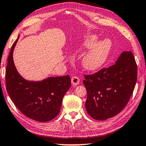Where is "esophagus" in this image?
Masks as SVG:
<instances>
[{"label":"esophagus","mask_w":146,"mask_h":146,"mask_svg":"<svg viewBox=\"0 0 146 146\" xmlns=\"http://www.w3.org/2000/svg\"><path fill=\"white\" fill-rule=\"evenodd\" d=\"M79 81H80V79H79L78 77H73L71 78V83L74 86L78 85L79 83Z\"/></svg>","instance_id":"34e87169"}]
</instances>
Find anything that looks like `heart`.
<instances>
[{"label":"heart","instance_id":"1","mask_svg":"<svg viewBox=\"0 0 146 146\" xmlns=\"http://www.w3.org/2000/svg\"><path fill=\"white\" fill-rule=\"evenodd\" d=\"M99 36L91 35L83 42V47L89 50L82 59V65L87 71H94L100 69L106 63L112 49L113 43L110 38H105L97 42Z\"/></svg>","mask_w":146,"mask_h":146}]
</instances>
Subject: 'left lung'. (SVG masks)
Instances as JSON below:
<instances>
[{
  "label": "left lung",
  "instance_id": "left-lung-1",
  "mask_svg": "<svg viewBox=\"0 0 146 146\" xmlns=\"http://www.w3.org/2000/svg\"><path fill=\"white\" fill-rule=\"evenodd\" d=\"M137 65L131 51H123L115 63L85 75V108L91 117L106 120L117 115L129 102L137 81Z\"/></svg>",
  "mask_w": 146,
  "mask_h": 146
}]
</instances>
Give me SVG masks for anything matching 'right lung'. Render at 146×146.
I'll return each mask as SVG.
<instances>
[{
    "label": "right lung",
    "mask_w": 146,
    "mask_h": 146,
    "mask_svg": "<svg viewBox=\"0 0 146 146\" xmlns=\"http://www.w3.org/2000/svg\"><path fill=\"white\" fill-rule=\"evenodd\" d=\"M19 37L8 58L6 71L8 94L27 117L40 122L50 121L59 113L63 97L71 87V79L68 75L48 77L40 81H29L23 78L13 61V52Z\"/></svg>",
    "instance_id": "obj_1"
}]
</instances>
